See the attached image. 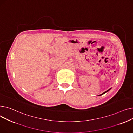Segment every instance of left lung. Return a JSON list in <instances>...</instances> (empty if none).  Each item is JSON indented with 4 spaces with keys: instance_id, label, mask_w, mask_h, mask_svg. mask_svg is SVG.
<instances>
[{
    "instance_id": "8db88e82",
    "label": "left lung",
    "mask_w": 133,
    "mask_h": 133,
    "mask_svg": "<svg viewBox=\"0 0 133 133\" xmlns=\"http://www.w3.org/2000/svg\"><path fill=\"white\" fill-rule=\"evenodd\" d=\"M110 89H108V90H107V91H106V92H104V93H102V94H100V95H99V96H100V95H102V94H104V93H106V92H108V91H109V90H110Z\"/></svg>"
}]
</instances>
